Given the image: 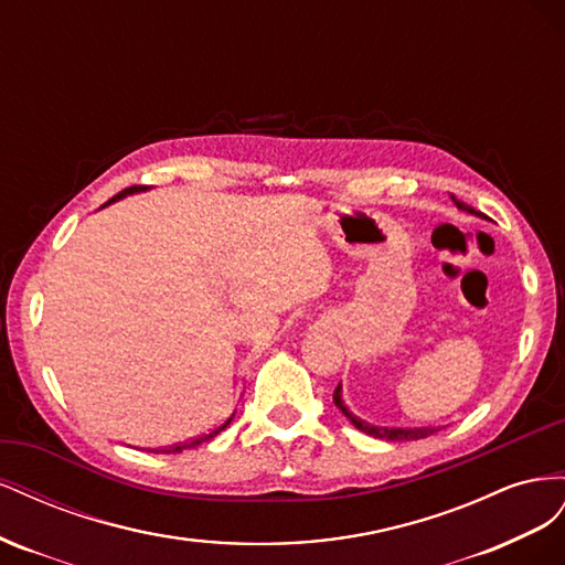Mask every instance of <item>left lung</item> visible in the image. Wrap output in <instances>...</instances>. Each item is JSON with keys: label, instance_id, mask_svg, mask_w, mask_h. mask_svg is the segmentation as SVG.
Masks as SVG:
<instances>
[{"label": "left lung", "instance_id": "1", "mask_svg": "<svg viewBox=\"0 0 565 565\" xmlns=\"http://www.w3.org/2000/svg\"><path fill=\"white\" fill-rule=\"evenodd\" d=\"M452 200H455V195H452ZM455 204H457L459 210H467L471 214L476 212L473 207H469V204H465L461 200H455ZM334 405L351 419V424L355 426V429H361L363 434L374 436V438H384V440H417V438H426V436H431L434 431H438V429H434V426H417V429H396V426H391V429H388V426H374V424H367L363 419H358L353 413H349V407L344 405V401H341V384L334 388Z\"/></svg>", "mask_w": 565, "mask_h": 565}]
</instances>
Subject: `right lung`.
I'll return each mask as SVG.
<instances>
[{"label":"right lung","mask_w":565,"mask_h":565,"mask_svg":"<svg viewBox=\"0 0 565 565\" xmlns=\"http://www.w3.org/2000/svg\"><path fill=\"white\" fill-rule=\"evenodd\" d=\"M148 185H131V188H125L122 193H117L110 202H115V200H119V198H125V195H129V193H141V191H146ZM233 417H235V413H231L224 422H221L218 426H214L212 431H207V434H200V436H195V438H191V440H185V443H177V446H169V448H164L162 452H181V450H188V448H195V446H202V443H207L210 438H214L216 434H221L226 429V426L233 422Z\"/></svg>","instance_id":"add662e5"}]
</instances>
